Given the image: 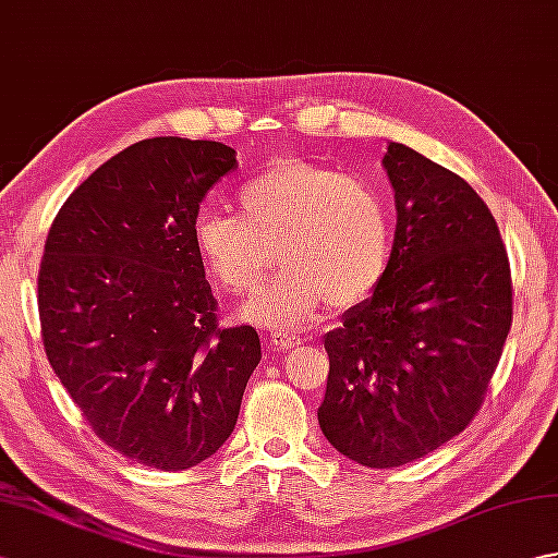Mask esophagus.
Listing matches in <instances>:
<instances>
[{"label": "esophagus", "instance_id": "34e87169", "mask_svg": "<svg viewBox=\"0 0 558 558\" xmlns=\"http://www.w3.org/2000/svg\"><path fill=\"white\" fill-rule=\"evenodd\" d=\"M268 342H270L272 350L286 352V350H292V348L300 345V336H294V333H288V330H282V333H272Z\"/></svg>", "mask_w": 558, "mask_h": 558}]
</instances>
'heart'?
Returning <instances> with one entry per match:
<instances>
[{"label": "heart", "mask_w": 558, "mask_h": 558, "mask_svg": "<svg viewBox=\"0 0 558 558\" xmlns=\"http://www.w3.org/2000/svg\"><path fill=\"white\" fill-rule=\"evenodd\" d=\"M240 216L204 208L194 244L208 276L232 294H252L276 256L286 272L242 306L266 328L312 324L326 302L352 306L381 286L393 254L384 194L333 168L280 160L236 189Z\"/></svg>", "instance_id": "obj_1"}]
</instances>
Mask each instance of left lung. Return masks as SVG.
Wrapping results in <instances>:
<instances>
[{"label":"left lung","mask_w":558,"mask_h":558,"mask_svg":"<svg viewBox=\"0 0 558 558\" xmlns=\"http://www.w3.org/2000/svg\"><path fill=\"white\" fill-rule=\"evenodd\" d=\"M386 276L324 338V436L364 468L429 456L475 417L513 322L511 266L492 210L462 177L402 144Z\"/></svg>","instance_id":"obj_1"}]
</instances>
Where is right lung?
Returning <instances> with one entry per match:
<instances>
[{
    "instance_id": "right-lung-1",
    "label": "right lung",
    "mask_w": 558,
    "mask_h": 558,
    "mask_svg": "<svg viewBox=\"0 0 558 558\" xmlns=\"http://www.w3.org/2000/svg\"><path fill=\"white\" fill-rule=\"evenodd\" d=\"M234 168L218 141H138L100 165L47 232V360L100 441L146 468L189 470L216 453L260 362L252 326H218L194 244L201 201Z\"/></svg>"
}]
</instances>
